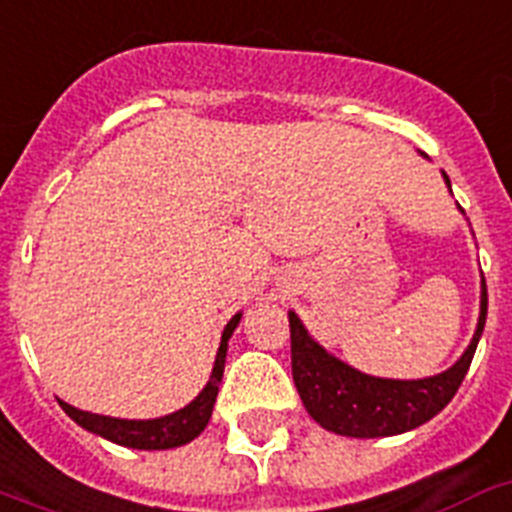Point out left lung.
I'll use <instances>...</instances> for the list:
<instances>
[{"instance_id":"1","label":"left lung","mask_w":512,"mask_h":512,"mask_svg":"<svg viewBox=\"0 0 512 512\" xmlns=\"http://www.w3.org/2000/svg\"><path fill=\"white\" fill-rule=\"evenodd\" d=\"M445 176V174H442ZM450 187V179L445 176ZM487 322V283L482 278V312L468 349L450 369L424 380H388L364 375L322 349L302 320L289 312L291 375L304 409L320 427L346 437H390L416 429L440 414L461 388Z\"/></svg>"}]
</instances>
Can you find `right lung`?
<instances>
[{
	"instance_id": "add662e5",
	"label": "right lung",
	"mask_w": 512,
	"mask_h": 512,
	"mask_svg": "<svg viewBox=\"0 0 512 512\" xmlns=\"http://www.w3.org/2000/svg\"><path fill=\"white\" fill-rule=\"evenodd\" d=\"M242 320V312H236L229 320V325L223 328L221 346H218L216 364L210 372V380L195 401L187 403L184 409L174 411L161 419H114V416H101L90 414V411H80L70 403L59 401L64 414L70 416L72 422H77L83 429L93 432L98 437L124 445V448H137V450H166V448H179L187 442L195 440L210 422L213 414V403H216L218 385L223 377V364H226V349H229V338L234 328Z\"/></svg>"
}]
</instances>
